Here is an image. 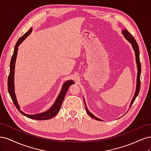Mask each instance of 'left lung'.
Returning <instances> with one entry per match:
<instances>
[{
    "mask_svg": "<svg viewBox=\"0 0 151 151\" xmlns=\"http://www.w3.org/2000/svg\"><path fill=\"white\" fill-rule=\"evenodd\" d=\"M122 35H123V36L125 38V39L129 42V43H131L132 45V47L133 48L134 51L135 52V60H136V63H137V84H136V89H135V92L134 94V96L133 98H132L130 104V108L131 106V105H132V104L134 103V101L135 98L137 96L139 93V91H140V73H141V65H140V53H139V48L138 46V44L137 43L136 40H135V38L133 37V36H132L129 31H128L127 29H124L123 30H122ZM84 104H85V106H86V112L88 114V115L91 117L94 118V119L98 120V121H103L102 120L99 119L98 117L95 116L92 113H91L89 110L88 108H87V106L86 104V101L84 100Z\"/></svg>",
    "mask_w": 151,
    "mask_h": 151,
    "instance_id": "8db88e82",
    "label": "left lung"
}]
</instances>
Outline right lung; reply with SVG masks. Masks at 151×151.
<instances>
[{"mask_svg":"<svg viewBox=\"0 0 151 151\" xmlns=\"http://www.w3.org/2000/svg\"><path fill=\"white\" fill-rule=\"evenodd\" d=\"M32 31H33V28H31L28 32H26L23 36H21V37L17 40V42L14 47V53L11 60L10 72H9V77H8V81H7L8 92L10 94V96L14 104L17 109L19 111V112L22 114V115H23L29 118H31V119L38 120H46L51 119V118H52L53 117L55 116L58 113V111H60L62 102L63 101V99H64L67 91L70 85L74 84V82L72 80H68L63 83L62 87L60 93L58 94V97L57 98L56 101H55V103L53 104L52 106L48 109H47V111L40 113L33 114V115H28V114H26L21 110V108L19 104H18L17 99L15 93V87H14L15 64H16V60L17 55L18 47H19V45L21 44V43L30 35Z\"/></svg>","mask_w":151,"mask_h":151,"instance_id":"add662e5","label":"right lung"}]
</instances>
